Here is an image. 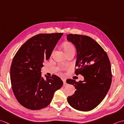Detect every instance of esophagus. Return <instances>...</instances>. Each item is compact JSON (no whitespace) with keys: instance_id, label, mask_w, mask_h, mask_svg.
<instances>
[{"instance_id":"obj_1","label":"esophagus","mask_w":124,"mask_h":124,"mask_svg":"<svg viewBox=\"0 0 124 124\" xmlns=\"http://www.w3.org/2000/svg\"><path fill=\"white\" fill-rule=\"evenodd\" d=\"M62 80H63V85L64 86L66 85L67 84L66 83V79H63Z\"/></svg>"}]
</instances>
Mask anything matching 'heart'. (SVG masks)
Returning a JSON list of instances; mask_svg holds the SVG:
<instances>
[{
	"label": "heart",
	"mask_w": 124,
	"mask_h": 124,
	"mask_svg": "<svg viewBox=\"0 0 124 124\" xmlns=\"http://www.w3.org/2000/svg\"><path fill=\"white\" fill-rule=\"evenodd\" d=\"M63 48L65 53H67L70 52H75V49L73 45L70 42H65L63 45Z\"/></svg>",
	"instance_id": "heart-1"
}]
</instances>
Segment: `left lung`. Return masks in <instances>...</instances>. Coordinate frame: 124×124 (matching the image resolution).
<instances>
[{"label": "left lung", "instance_id": "left-lung-1", "mask_svg": "<svg viewBox=\"0 0 124 124\" xmlns=\"http://www.w3.org/2000/svg\"><path fill=\"white\" fill-rule=\"evenodd\" d=\"M67 38L77 49L75 74L84 77L79 82L67 80L76 89L74 94L68 97V102L78 110L90 111L102 101L110 89L112 76L110 60L102 47L90 37L69 34Z\"/></svg>", "mask_w": 124, "mask_h": 124}]
</instances>
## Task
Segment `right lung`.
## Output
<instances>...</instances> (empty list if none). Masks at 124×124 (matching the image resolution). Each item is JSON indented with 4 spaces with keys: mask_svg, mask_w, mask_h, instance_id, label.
Returning a JSON list of instances; mask_svg holds the SVG:
<instances>
[{
    "mask_svg": "<svg viewBox=\"0 0 124 124\" xmlns=\"http://www.w3.org/2000/svg\"><path fill=\"white\" fill-rule=\"evenodd\" d=\"M63 33H41L28 40L13 58L10 69L12 88L18 102L30 110L49 104L54 94L63 85L57 76L41 77V68L49 59Z\"/></svg>",
    "mask_w": 124,
    "mask_h": 124,
    "instance_id": "add662e5",
    "label": "right lung"
}]
</instances>
